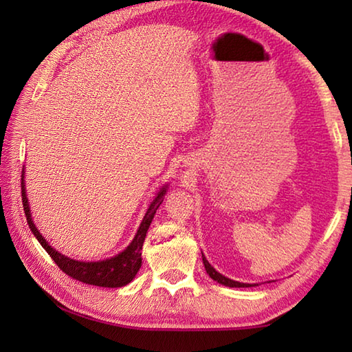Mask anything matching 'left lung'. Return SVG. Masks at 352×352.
<instances>
[{
    "label": "left lung",
    "instance_id": "left-lung-1",
    "mask_svg": "<svg viewBox=\"0 0 352 352\" xmlns=\"http://www.w3.org/2000/svg\"><path fill=\"white\" fill-rule=\"evenodd\" d=\"M201 259H204V265H205V270L208 275H210L211 279H214V281H217L219 284L222 285H226V287H254V285H259V284H248V283H239V281H234V279H230L223 276L222 273H219L214 267L208 262V259L205 258V254L201 253ZM270 283V281H269Z\"/></svg>",
    "mask_w": 352,
    "mask_h": 352
}]
</instances>
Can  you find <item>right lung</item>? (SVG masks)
Wrapping results in <instances>:
<instances>
[{"label": "right lung", "mask_w": 352, "mask_h": 352, "mask_svg": "<svg viewBox=\"0 0 352 352\" xmlns=\"http://www.w3.org/2000/svg\"><path fill=\"white\" fill-rule=\"evenodd\" d=\"M166 190H168V184L160 188V190L155 195V199L151 201L147 211L142 217L140 228L136 231L133 241L129 243V245L122 250L121 253H118L113 258L104 259V261H76L71 259L68 256L58 253L56 248H52L46 239L41 236L40 231L35 226L32 216H31V206H29V200L26 197V183H25V169H23L21 174V200H23V208H25L26 220L29 228H31L32 234L37 237V241L41 243V247L46 250V253L51 256L52 261L60 267V270L67 273L68 276L77 281L91 284V285H99V287H122V285H127L130 281H133L136 273L141 269V250L142 243H144L146 234L148 226L152 223V219L157 212L158 206L162 205L163 197L166 195Z\"/></svg>", "instance_id": "right-lung-1"}]
</instances>
